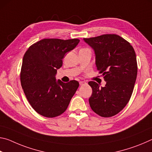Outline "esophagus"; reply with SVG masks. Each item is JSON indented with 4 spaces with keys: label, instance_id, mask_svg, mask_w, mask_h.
Wrapping results in <instances>:
<instances>
[{
    "label": "esophagus",
    "instance_id": "obj_1",
    "mask_svg": "<svg viewBox=\"0 0 152 152\" xmlns=\"http://www.w3.org/2000/svg\"><path fill=\"white\" fill-rule=\"evenodd\" d=\"M80 86H82V85H84V84H86V82L85 81H80Z\"/></svg>",
    "mask_w": 152,
    "mask_h": 152
}]
</instances>
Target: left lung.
<instances>
[{
    "label": "left lung",
    "instance_id": "obj_1",
    "mask_svg": "<svg viewBox=\"0 0 152 152\" xmlns=\"http://www.w3.org/2000/svg\"><path fill=\"white\" fill-rule=\"evenodd\" d=\"M83 39L93 49L97 70L106 81L104 87L94 81L88 82L92 89L90 106L101 117H113L123 109L132 96L137 74L134 49L115 34Z\"/></svg>",
    "mask_w": 152,
    "mask_h": 152
}]
</instances>
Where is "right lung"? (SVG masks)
<instances>
[{
    "mask_svg": "<svg viewBox=\"0 0 152 152\" xmlns=\"http://www.w3.org/2000/svg\"><path fill=\"white\" fill-rule=\"evenodd\" d=\"M79 42L78 39H43L30 46L25 53L20 83L29 104L43 117L62 114L78 88V81L64 83L56 80V74L66 53Z\"/></svg>",
    "mask_w": 152,
    "mask_h": 152,
    "instance_id": "1",
    "label": "right lung"
}]
</instances>
